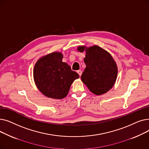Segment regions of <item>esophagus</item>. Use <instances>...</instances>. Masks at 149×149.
<instances>
[{
  "label": "esophagus",
  "instance_id": "1",
  "mask_svg": "<svg viewBox=\"0 0 149 149\" xmlns=\"http://www.w3.org/2000/svg\"><path fill=\"white\" fill-rule=\"evenodd\" d=\"M77 73L79 74V75L80 76H81V74H82V71H81V70H77Z\"/></svg>",
  "mask_w": 149,
  "mask_h": 149
}]
</instances>
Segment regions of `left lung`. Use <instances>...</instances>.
Here are the masks:
<instances>
[{
	"label": "left lung",
	"instance_id": "obj_1",
	"mask_svg": "<svg viewBox=\"0 0 149 149\" xmlns=\"http://www.w3.org/2000/svg\"><path fill=\"white\" fill-rule=\"evenodd\" d=\"M77 50L86 52L84 61L86 66L81 79L89 91L100 95L111 89L118 75V67L111 54L97 45L80 46Z\"/></svg>",
	"mask_w": 149,
	"mask_h": 149
}]
</instances>
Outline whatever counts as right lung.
<instances>
[{
	"label": "right lung",
	"mask_w": 149,
	"mask_h": 149,
	"mask_svg": "<svg viewBox=\"0 0 149 149\" xmlns=\"http://www.w3.org/2000/svg\"><path fill=\"white\" fill-rule=\"evenodd\" d=\"M63 55L53 52L39 58L34 65L33 77L37 89L48 98L60 100L68 94L70 86L79 78L66 63Z\"/></svg>",
	"instance_id": "right-lung-1"
}]
</instances>
